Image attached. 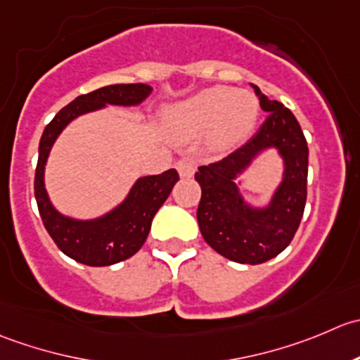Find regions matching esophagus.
Segmentation results:
<instances>
[{"label": "esophagus", "instance_id": "1", "mask_svg": "<svg viewBox=\"0 0 360 360\" xmlns=\"http://www.w3.org/2000/svg\"><path fill=\"white\" fill-rule=\"evenodd\" d=\"M176 169H179L181 179H191L195 172V165L191 159H181V161L176 162Z\"/></svg>", "mask_w": 360, "mask_h": 360}]
</instances>
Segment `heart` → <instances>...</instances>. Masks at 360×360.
I'll return each mask as SVG.
<instances>
[{
	"label": "heart",
	"instance_id": "obj_1",
	"mask_svg": "<svg viewBox=\"0 0 360 360\" xmlns=\"http://www.w3.org/2000/svg\"><path fill=\"white\" fill-rule=\"evenodd\" d=\"M255 120L257 101L254 96L229 87L205 89L169 112V124L176 133L194 136L212 129L213 140L220 147L240 141Z\"/></svg>",
	"mask_w": 360,
	"mask_h": 360
}]
</instances>
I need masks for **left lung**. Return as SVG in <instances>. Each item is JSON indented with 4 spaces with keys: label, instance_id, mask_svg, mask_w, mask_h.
I'll return each mask as SVG.
<instances>
[{
    "label": "left lung",
    "instance_id": "1",
    "mask_svg": "<svg viewBox=\"0 0 360 360\" xmlns=\"http://www.w3.org/2000/svg\"><path fill=\"white\" fill-rule=\"evenodd\" d=\"M254 87L268 117L257 133L220 161L199 166L201 185L198 222L206 243L226 259L240 264H262L276 257L292 241L306 205L308 143L289 108ZM276 146L286 161L284 181L268 209L244 205L233 179L261 150Z\"/></svg>",
    "mask_w": 360,
    "mask_h": 360
}]
</instances>
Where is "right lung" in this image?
Wrapping results in <instances>:
<instances>
[{
	"mask_svg": "<svg viewBox=\"0 0 360 360\" xmlns=\"http://www.w3.org/2000/svg\"><path fill=\"white\" fill-rule=\"evenodd\" d=\"M150 92L152 87L145 84H115L82 94L59 110L41 134L34 173V198L47 233L59 250L73 261L99 268L133 257L147 240L152 219L168 199L180 176L176 169H168L161 175L143 176L134 184L126 201L108 215L89 222L68 219L56 212L44 185L45 162L52 143L75 117L103 108L105 105H138Z\"/></svg>",
	"mask_w": 360,
	"mask_h": 360,
	"instance_id": "add662e5",
	"label": "right lung"
}]
</instances>
